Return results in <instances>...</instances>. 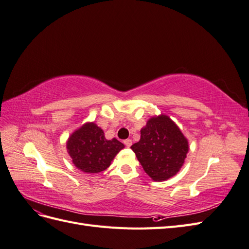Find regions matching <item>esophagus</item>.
I'll use <instances>...</instances> for the list:
<instances>
[{
    "label": "esophagus",
    "mask_w": 249,
    "mask_h": 249,
    "mask_svg": "<svg viewBox=\"0 0 249 249\" xmlns=\"http://www.w3.org/2000/svg\"><path fill=\"white\" fill-rule=\"evenodd\" d=\"M124 145L126 147H130L132 145V140L131 139H125V140H124Z\"/></svg>",
    "instance_id": "obj_1"
}]
</instances>
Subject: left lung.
I'll return each mask as SVG.
<instances>
[{"mask_svg":"<svg viewBox=\"0 0 249 249\" xmlns=\"http://www.w3.org/2000/svg\"><path fill=\"white\" fill-rule=\"evenodd\" d=\"M140 140L131 146L143 169L156 182L176 176L189 150L188 140L167 115L152 117L142 127Z\"/></svg>","mask_w":249,"mask_h":249,"instance_id":"obj_1","label":"left lung"}]
</instances>
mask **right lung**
Instances as JSON below:
<instances>
[{"label":"right lung","mask_w":249,"mask_h":249,"mask_svg":"<svg viewBox=\"0 0 249 249\" xmlns=\"http://www.w3.org/2000/svg\"><path fill=\"white\" fill-rule=\"evenodd\" d=\"M124 145L117 139L107 140L104 131L94 123H87L74 131L67 140L66 148L72 163L87 173L107 169L114 157Z\"/></svg>","instance_id":"add662e5"}]
</instances>
